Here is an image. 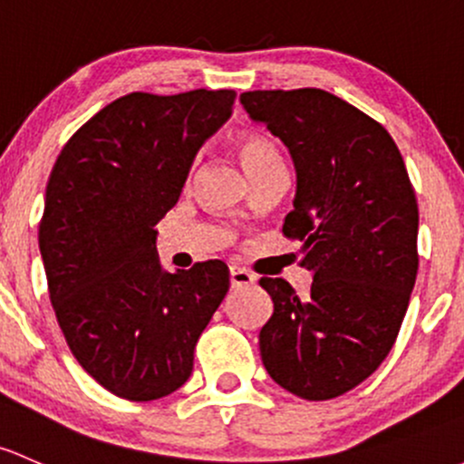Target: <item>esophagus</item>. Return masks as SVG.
Returning a JSON list of instances; mask_svg holds the SVG:
<instances>
[{
    "label": "esophagus",
    "instance_id": "obj_1",
    "mask_svg": "<svg viewBox=\"0 0 464 464\" xmlns=\"http://www.w3.org/2000/svg\"><path fill=\"white\" fill-rule=\"evenodd\" d=\"M256 285V276L251 271L242 269V266H231V286L233 289H242V286Z\"/></svg>",
    "mask_w": 464,
    "mask_h": 464
}]
</instances>
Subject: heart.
<instances>
[{
	"instance_id": "1",
	"label": "heart",
	"mask_w": 464,
	"mask_h": 464,
	"mask_svg": "<svg viewBox=\"0 0 464 464\" xmlns=\"http://www.w3.org/2000/svg\"><path fill=\"white\" fill-rule=\"evenodd\" d=\"M237 155H240L242 164H245L248 178L265 173L269 169H285L282 167V158L277 153L276 144L269 138L260 133H245L237 138L236 142Z\"/></svg>"
}]
</instances>
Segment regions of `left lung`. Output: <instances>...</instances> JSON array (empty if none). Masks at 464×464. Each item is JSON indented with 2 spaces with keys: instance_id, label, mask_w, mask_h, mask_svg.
Wrapping results in <instances>:
<instances>
[{
  "instance_id": "left-lung-1",
  "label": "left lung",
  "mask_w": 464,
  "mask_h": 464,
  "mask_svg": "<svg viewBox=\"0 0 464 464\" xmlns=\"http://www.w3.org/2000/svg\"><path fill=\"white\" fill-rule=\"evenodd\" d=\"M242 106L289 149L297 173L282 233L314 271L300 297L260 277L273 315L260 331L266 372L304 400L358 387L398 338L418 273V202L380 121L320 89L248 91Z\"/></svg>"
}]
</instances>
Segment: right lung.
<instances>
[{
  "instance_id": "obj_1",
  "label": "right lung",
  "mask_w": 464,
  "mask_h": 464,
  "mask_svg": "<svg viewBox=\"0 0 464 464\" xmlns=\"http://www.w3.org/2000/svg\"><path fill=\"white\" fill-rule=\"evenodd\" d=\"M233 102L228 89L129 92L77 129L51 170L39 222L48 295L71 353L117 398L182 387L228 291L224 262L169 273L155 240Z\"/></svg>"
}]
</instances>
